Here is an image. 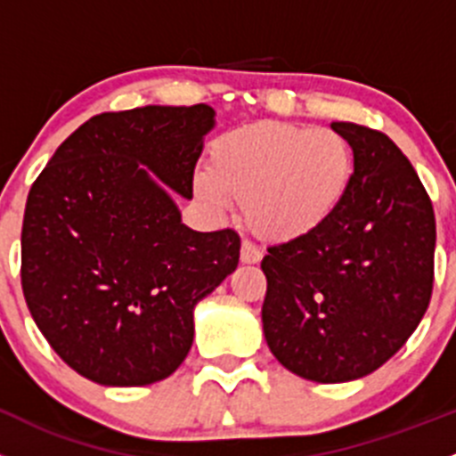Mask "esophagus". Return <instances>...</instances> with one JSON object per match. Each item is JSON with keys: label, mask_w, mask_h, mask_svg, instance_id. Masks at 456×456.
Returning <instances> with one entry per match:
<instances>
[{"label": "esophagus", "mask_w": 456, "mask_h": 456, "mask_svg": "<svg viewBox=\"0 0 456 456\" xmlns=\"http://www.w3.org/2000/svg\"><path fill=\"white\" fill-rule=\"evenodd\" d=\"M260 258H263V254H260L258 247L251 245L249 240H242V245H240V263L256 265V263H260Z\"/></svg>", "instance_id": "esophagus-1"}]
</instances>
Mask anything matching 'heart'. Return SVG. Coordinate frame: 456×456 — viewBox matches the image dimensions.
<instances>
[{
	"instance_id": "b5f03b06",
	"label": "heart",
	"mask_w": 456,
	"mask_h": 456,
	"mask_svg": "<svg viewBox=\"0 0 456 456\" xmlns=\"http://www.w3.org/2000/svg\"><path fill=\"white\" fill-rule=\"evenodd\" d=\"M352 180L354 153L338 131L260 122L214 140L209 167L193 174V191L218 211L240 202L256 238L287 245L325 227Z\"/></svg>"
}]
</instances>
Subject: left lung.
Instances as JSON below:
<instances>
[{
  "label": "left lung",
  "instance_id": "1",
  "mask_svg": "<svg viewBox=\"0 0 456 456\" xmlns=\"http://www.w3.org/2000/svg\"><path fill=\"white\" fill-rule=\"evenodd\" d=\"M354 153L334 218L303 240L269 247L263 331L278 363L316 383L363 379L392 359L432 296V202L381 131L331 122Z\"/></svg>",
  "mask_w": 456,
  "mask_h": 456
}]
</instances>
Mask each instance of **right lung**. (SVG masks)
I'll use <instances>...</instances> for the list:
<instances>
[{
    "mask_svg": "<svg viewBox=\"0 0 456 456\" xmlns=\"http://www.w3.org/2000/svg\"><path fill=\"white\" fill-rule=\"evenodd\" d=\"M216 110L102 113L57 147L30 187L21 287L69 368L109 387L171 377L193 343V309L240 258L232 229L193 232V169Z\"/></svg>",
    "mask_w": 456,
    "mask_h": 456,
    "instance_id": "1",
    "label": "right lung"
}]
</instances>
